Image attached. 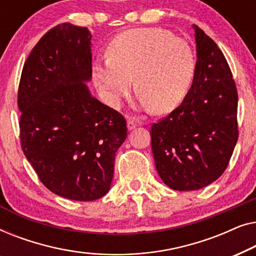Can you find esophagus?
Returning <instances> with one entry per match:
<instances>
[{"label": "esophagus", "mask_w": 256, "mask_h": 256, "mask_svg": "<svg viewBox=\"0 0 256 256\" xmlns=\"http://www.w3.org/2000/svg\"><path fill=\"white\" fill-rule=\"evenodd\" d=\"M141 124V122H140V120H138V118H128L127 120V127L129 130H132V129H135L138 126Z\"/></svg>", "instance_id": "1"}]
</instances>
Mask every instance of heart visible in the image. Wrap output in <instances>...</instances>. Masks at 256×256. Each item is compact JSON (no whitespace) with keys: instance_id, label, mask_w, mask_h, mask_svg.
<instances>
[{"instance_id":"1","label":"heart","mask_w":256,"mask_h":256,"mask_svg":"<svg viewBox=\"0 0 256 256\" xmlns=\"http://www.w3.org/2000/svg\"><path fill=\"white\" fill-rule=\"evenodd\" d=\"M108 57L93 64L92 78L101 96L118 106L135 88L155 113H169L186 96L194 79L197 60L186 40L160 28H138L115 36Z\"/></svg>"}]
</instances>
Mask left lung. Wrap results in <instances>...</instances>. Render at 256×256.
I'll use <instances>...</instances> for the list:
<instances>
[{
	"label": "left lung",
	"mask_w": 256,
	"mask_h": 256,
	"mask_svg": "<svg viewBox=\"0 0 256 256\" xmlns=\"http://www.w3.org/2000/svg\"><path fill=\"white\" fill-rule=\"evenodd\" d=\"M194 28L198 60L191 88L150 129L157 172L178 191L198 190L218 180L239 138L238 90L228 62L214 40Z\"/></svg>",
	"instance_id": "left-lung-1"
}]
</instances>
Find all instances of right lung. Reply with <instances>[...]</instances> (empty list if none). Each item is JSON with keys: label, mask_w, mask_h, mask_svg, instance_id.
I'll list each match as a JSON object with an SVG mask.
<instances>
[{"label": "right lung", "mask_w": 256, "mask_h": 256, "mask_svg": "<svg viewBox=\"0 0 256 256\" xmlns=\"http://www.w3.org/2000/svg\"><path fill=\"white\" fill-rule=\"evenodd\" d=\"M90 34L58 24L24 62L17 104L20 146L38 178L60 197H104L110 188L118 149L127 138L122 114L90 94Z\"/></svg>", "instance_id": "add662e5"}]
</instances>
